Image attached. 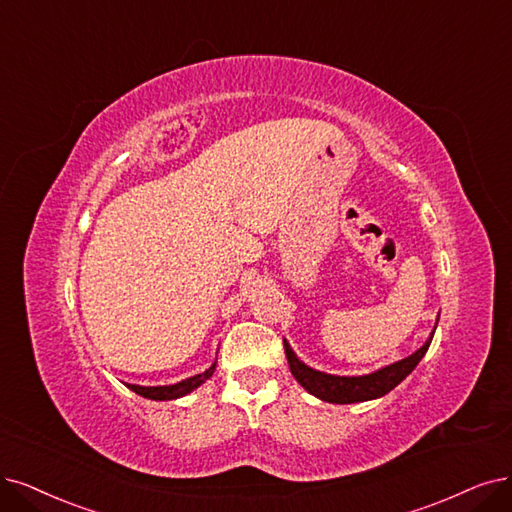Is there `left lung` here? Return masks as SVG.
<instances>
[{"instance_id":"obj_1","label":"left lung","mask_w":512,"mask_h":512,"mask_svg":"<svg viewBox=\"0 0 512 512\" xmlns=\"http://www.w3.org/2000/svg\"><path fill=\"white\" fill-rule=\"evenodd\" d=\"M437 325H439V318L437 323H434V329H437ZM434 329L424 342V346L415 350L413 354L405 356L403 361H396L392 365H386L382 369L365 373V375H333V373L312 369L304 361H299L287 339H282V342H285V352H287L291 373L301 386L320 401L335 403V405H350V403H365V401L380 399V396L388 394L390 390L399 386L405 377L418 367V363L428 352Z\"/></svg>"}]
</instances>
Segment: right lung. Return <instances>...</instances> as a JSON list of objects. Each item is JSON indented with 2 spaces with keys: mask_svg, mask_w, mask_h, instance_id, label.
<instances>
[{
  "mask_svg": "<svg viewBox=\"0 0 512 512\" xmlns=\"http://www.w3.org/2000/svg\"><path fill=\"white\" fill-rule=\"evenodd\" d=\"M217 361L208 367L204 373H198L194 377H187V380H181L177 384H170V386H137V384H126L132 392L141 394L143 399H151V401H175L181 399V396L194 392L196 388H200L208 377L215 373Z\"/></svg>",
  "mask_w": 512,
  "mask_h": 512,
  "instance_id": "right-lung-1",
  "label": "right lung"
}]
</instances>
